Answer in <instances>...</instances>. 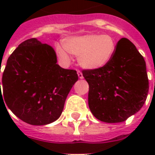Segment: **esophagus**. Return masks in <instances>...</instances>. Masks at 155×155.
<instances>
[{
	"instance_id": "obj_1",
	"label": "esophagus",
	"mask_w": 155,
	"mask_h": 155,
	"mask_svg": "<svg viewBox=\"0 0 155 155\" xmlns=\"http://www.w3.org/2000/svg\"><path fill=\"white\" fill-rule=\"evenodd\" d=\"M77 74H78V76H79V78H80V79H83V78H84L82 72H81L80 71H77Z\"/></svg>"
}]
</instances>
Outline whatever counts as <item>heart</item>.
Instances as JSON below:
<instances>
[{
	"instance_id": "1",
	"label": "heart",
	"mask_w": 155,
	"mask_h": 155,
	"mask_svg": "<svg viewBox=\"0 0 155 155\" xmlns=\"http://www.w3.org/2000/svg\"><path fill=\"white\" fill-rule=\"evenodd\" d=\"M117 49L114 38L108 35L87 34L68 38L63 47H58L57 52L63 60H70L69 53L78 56L80 65L85 69L96 70L107 65Z\"/></svg>"
}]
</instances>
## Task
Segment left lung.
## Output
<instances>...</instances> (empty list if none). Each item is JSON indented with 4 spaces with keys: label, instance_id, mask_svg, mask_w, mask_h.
Returning a JSON list of instances; mask_svg holds the SVG:
<instances>
[{
    "label": "left lung",
    "instance_id": "obj_1",
    "mask_svg": "<svg viewBox=\"0 0 155 155\" xmlns=\"http://www.w3.org/2000/svg\"><path fill=\"white\" fill-rule=\"evenodd\" d=\"M89 85L88 105L98 120L125 121L142 108L147 98L149 80L146 62L136 47L123 38L109 63L100 69L83 70Z\"/></svg>",
    "mask_w": 155,
    "mask_h": 155
}]
</instances>
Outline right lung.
Listing matches in <instances>:
<instances>
[{
    "label": "right lung",
    "mask_w": 155,
    "mask_h": 155,
    "mask_svg": "<svg viewBox=\"0 0 155 155\" xmlns=\"http://www.w3.org/2000/svg\"><path fill=\"white\" fill-rule=\"evenodd\" d=\"M51 46L36 38L21 42L11 54L2 75L0 99L18 118L33 125L56 120L78 80L76 71L57 64Z\"/></svg>",
    "instance_id": "1"
}]
</instances>
